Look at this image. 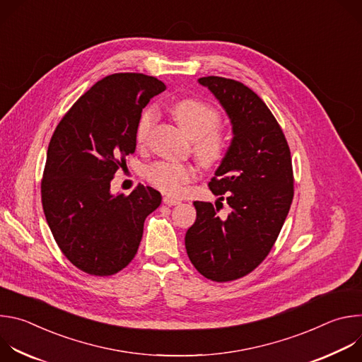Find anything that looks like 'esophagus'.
Instances as JSON below:
<instances>
[{
	"label": "esophagus",
	"instance_id": "obj_1",
	"mask_svg": "<svg viewBox=\"0 0 362 362\" xmlns=\"http://www.w3.org/2000/svg\"><path fill=\"white\" fill-rule=\"evenodd\" d=\"M163 202H165L166 204H169V206H175V204H179V203H180L179 199L172 197V196H165V197H163Z\"/></svg>",
	"mask_w": 362,
	"mask_h": 362
}]
</instances>
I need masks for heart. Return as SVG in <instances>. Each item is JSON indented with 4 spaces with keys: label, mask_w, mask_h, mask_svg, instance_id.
I'll list each match as a JSON object with an SVG mask.
<instances>
[{
    "label": "heart",
    "mask_w": 362,
    "mask_h": 362,
    "mask_svg": "<svg viewBox=\"0 0 362 362\" xmlns=\"http://www.w3.org/2000/svg\"><path fill=\"white\" fill-rule=\"evenodd\" d=\"M170 112L182 130L193 140V151L203 165H214L223 158L226 141L218 129L221 115L215 107L202 100L183 98L175 103ZM156 122V107L143 110L136 126L137 143H144L148 139ZM194 176L196 169L192 165L175 162H158L147 166L144 170V177L150 185L169 194L180 193Z\"/></svg>",
    "instance_id": "heart-1"
}]
</instances>
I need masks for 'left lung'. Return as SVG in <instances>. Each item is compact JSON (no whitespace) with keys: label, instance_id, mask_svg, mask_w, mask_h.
<instances>
[{"label":"left lung","instance_id":"8db88e82","mask_svg":"<svg viewBox=\"0 0 362 362\" xmlns=\"http://www.w3.org/2000/svg\"><path fill=\"white\" fill-rule=\"evenodd\" d=\"M219 100L232 124V141L215 177L214 194L230 212L218 216L209 202H193L196 222L185 245L193 267L208 279L228 282L252 272L271 252L293 199L288 141L276 119L245 84L209 76L197 80Z\"/></svg>","mask_w":362,"mask_h":362}]
</instances>
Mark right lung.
<instances>
[{
  "label": "right lung",
  "instance_id": "obj_1",
  "mask_svg": "<svg viewBox=\"0 0 362 362\" xmlns=\"http://www.w3.org/2000/svg\"><path fill=\"white\" fill-rule=\"evenodd\" d=\"M156 77L117 73L97 81L66 113L49 140L41 182L42 209L59 247L86 274L109 276L134 257L147 215L162 194L139 185L112 194L110 182L136 150V126Z\"/></svg>",
  "mask_w": 362,
  "mask_h": 362
}]
</instances>
